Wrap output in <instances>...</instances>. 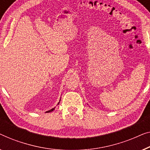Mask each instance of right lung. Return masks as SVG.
Wrapping results in <instances>:
<instances>
[{"instance_id":"right-lung-1","label":"right lung","mask_w":150,"mask_h":150,"mask_svg":"<svg viewBox=\"0 0 150 150\" xmlns=\"http://www.w3.org/2000/svg\"><path fill=\"white\" fill-rule=\"evenodd\" d=\"M58 104H59V103H58ZM54 108H53V109H50V111H47V113L51 112V111H54Z\"/></svg>"}]
</instances>
